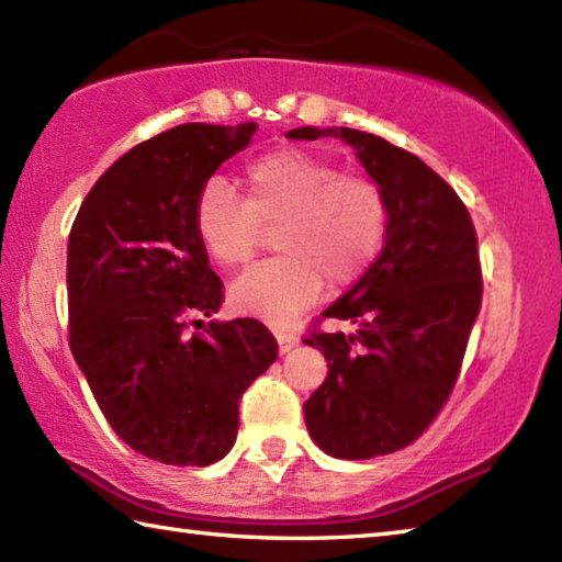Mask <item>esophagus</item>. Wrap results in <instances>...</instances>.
<instances>
[{
  "instance_id": "esophagus-1",
  "label": "esophagus",
  "mask_w": 562,
  "mask_h": 562,
  "mask_svg": "<svg viewBox=\"0 0 562 562\" xmlns=\"http://www.w3.org/2000/svg\"><path fill=\"white\" fill-rule=\"evenodd\" d=\"M274 339H278L280 355H288V351L292 347H297V341H300V337L294 335V331H290V329H274Z\"/></svg>"
}]
</instances>
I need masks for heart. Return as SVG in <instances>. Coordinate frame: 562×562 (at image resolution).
<instances>
[{
    "mask_svg": "<svg viewBox=\"0 0 562 562\" xmlns=\"http://www.w3.org/2000/svg\"><path fill=\"white\" fill-rule=\"evenodd\" d=\"M245 201L225 178H211L195 198L193 223L207 258L237 268L252 258L260 225H274L280 255L231 284L237 312L274 325L290 322L319 300L325 282H355L376 258L386 231L382 190L364 176L339 173L335 164L284 148L245 168Z\"/></svg>",
    "mask_w": 562,
    "mask_h": 562,
    "instance_id": "obj_1",
    "label": "heart"
}]
</instances>
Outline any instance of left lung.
<instances>
[{
	"mask_svg": "<svg viewBox=\"0 0 562 562\" xmlns=\"http://www.w3.org/2000/svg\"><path fill=\"white\" fill-rule=\"evenodd\" d=\"M284 136L341 138L386 201L382 252L322 312L357 329L304 339L327 359V379L304 402V424L335 459L394 453L441 412L479 317L481 265L471 215L422 158L374 133L302 126Z\"/></svg>",
	"mask_w": 562,
	"mask_h": 562,
	"instance_id": "8db88e82",
	"label": "left lung"
}]
</instances>
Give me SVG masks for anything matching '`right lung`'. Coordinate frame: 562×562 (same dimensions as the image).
Segmentation results:
<instances>
[{"label":"right lung","instance_id":"obj_1","mask_svg":"<svg viewBox=\"0 0 562 562\" xmlns=\"http://www.w3.org/2000/svg\"><path fill=\"white\" fill-rule=\"evenodd\" d=\"M258 123H183L123 154L69 235V345L111 429L168 465L233 449L237 406L278 357L258 319H211L223 282L198 240L195 198Z\"/></svg>","mask_w":562,"mask_h":562}]
</instances>
